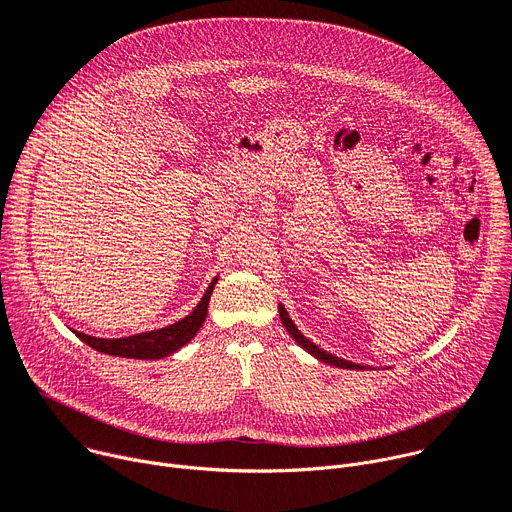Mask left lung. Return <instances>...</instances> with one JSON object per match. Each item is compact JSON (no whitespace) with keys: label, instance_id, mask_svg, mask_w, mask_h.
I'll return each instance as SVG.
<instances>
[{"label":"left lung","instance_id":"8db88e82","mask_svg":"<svg viewBox=\"0 0 512 512\" xmlns=\"http://www.w3.org/2000/svg\"><path fill=\"white\" fill-rule=\"evenodd\" d=\"M280 318H282V322H284V327L288 329L290 337H292L302 349H306L310 355H314L316 359H320V361H324V363H329V365H335V367H343V369H365V365H359V363H353V361L335 357L333 353H327L324 349H320L318 345H314L312 341H308V339L298 331V327L292 322V318L288 316V310H286L282 304H280Z\"/></svg>","mask_w":512,"mask_h":512}]
</instances>
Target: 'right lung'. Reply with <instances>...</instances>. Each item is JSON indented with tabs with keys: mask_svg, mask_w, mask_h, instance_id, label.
<instances>
[{
	"mask_svg": "<svg viewBox=\"0 0 512 512\" xmlns=\"http://www.w3.org/2000/svg\"><path fill=\"white\" fill-rule=\"evenodd\" d=\"M218 282V277H214L212 284L208 286L206 294L202 296L200 304L177 322L169 324L165 329L149 331V333H138L132 337H122V339H100V337H89L85 333L73 331L85 345L91 349H96L100 353L116 355V357H128V359H161L177 349H181L185 343H190L194 335L200 331V327L206 320L208 314V302L212 296V290Z\"/></svg>",
	"mask_w": 512,
	"mask_h": 512,
	"instance_id": "add662e5",
	"label": "right lung"
}]
</instances>
